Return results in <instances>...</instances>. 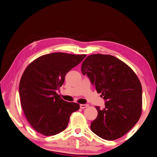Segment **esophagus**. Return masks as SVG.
Listing matches in <instances>:
<instances>
[{"label": "esophagus", "mask_w": 157, "mask_h": 157, "mask_svg": "<svg viewBox=\"0 0 157 157\" xmlns=\"http://www.w3.org/2000/svg\"><path fill=\"white\" fill-rule=\"evenodd\" d=\"M88 106V104H80V108L81 109H84V108H86Z\"/></svg>", "instance_id": "34e87169"}]
</instances>
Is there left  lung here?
Masks as SVG:
<instances>
[{"instance_id":"obj_1","label":"left lung","mask_w":157,"mask_h":157,"mask_svg":"<svg viewBox=\"0 0 157 157\" xmlns=\"http://www.w3.org/2000/svg\"><path fill=\"white\" fill-rule=\"evenodd\" d=\"M81 71L105 100L104 109L96 106L98 116L91 123L92 131L108 141L124 136L141 115L142 86L137 76L125 63L110 55L88 56Z\"/></svg>"}]
</instances>
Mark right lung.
Segmentation results:
<instances>
[{"label": "right lung", "mask_w": 157, "mask_h": 157, "mask_svg": "<svg viewBox=\"0 0 157 157\" xmlns=\"http://www.w3.org/2000/svg\"><path fill=\"white\" fill-rule=\"evenodd\" d=\"M86 55L52 53L37 58L25 69L20 79L21 106L27 120L37 132L51 136L65 130L78 103L63 100L56 90L65 77Z\"/></svg>", "instance_id": "1"}]
</instances>
